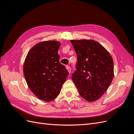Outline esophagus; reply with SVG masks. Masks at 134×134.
I'll list each match as a JSON object with an SVG mask.
<instances>
[{
    "label": "esophagus",
    "instance_id": "1",
    "mask_svg": "<svg viewBox=\"0 0 134 134\" xmlns=\"http://www.w3.org/2000/svg\"><path fill=\"white\" fill-rule=\"evenodd\" d=\"M66 68L67 70L68 71V72H69V73H70V72H71V68H70V67L69 66H66Z\"/></svg>",
    "mask_w": 134,
    "mask_h": 134
}]
</instances>
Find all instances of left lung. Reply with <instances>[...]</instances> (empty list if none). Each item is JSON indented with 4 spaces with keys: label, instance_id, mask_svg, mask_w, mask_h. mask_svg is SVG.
I'll use <instances>...</instances> for the list:
<instances>
[{
    "label": "left lung",
    "instance_id": "8db88e82",
    "mask_svg": "<svg viewBox=\"0 0 134 134\" xmlns=\"http://www.w3.org/2000/svg\"><path fill=\"white\" fill-rule=\"evenodd\" d=\"M77 54L76 70L72 74L80 95L89 102L98 99L113 78L114 65L108 51L93 40H71Z\"/></svg>",
    "mask_w": 134,
    "mask_h": 134
}]
</instances>
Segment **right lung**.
I'll return each mask as SVG.
<instances>
[{
    "label": "right lung",
    "mask_w": 134,
    "mask_h": 134,
    "mask_svg": "<svg viewBox=\"0 0 134 134\" xmlns=\"http://www.w3.org/2000/svg\"><path fill=\"white\" fill-rule=\"evenodd\" d=\"M60 42L46 41L36 44L28 52L23 73L28 87L38 98L46 102L60 94L69 72L59 62Z\"/></svg>",
    "instance_id": "1"
}]
</instances>
